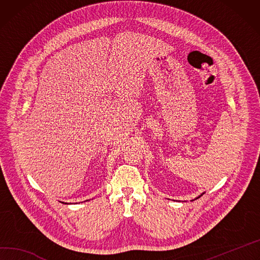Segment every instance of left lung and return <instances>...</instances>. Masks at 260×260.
<instances>
[{"instance_id":"8db88e82","label":"left lung","mask_w":260,"mask_h":260,"mask_svg":"<svg viewBox=\"0 0 260 260\" xmlns=\"http://www.w3.org/2000/svg\"><path fill=\"white\" fill-rule=\"evenodd\" d=\"M203 194H204V193H202V194H201V195H200V196H202V195H203ZM200 196H199V197H200ZM199 197H197V198H196V199H198V198H199Z\"/></svg>"}]
</instances>
